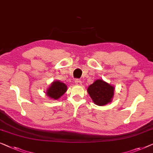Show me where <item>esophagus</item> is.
I'll list each match as a JSON object with an SVG mask.
<instances>
[{
	"mask_svg": "<svg viewBox=\"0 0 153 153\" xmlns=\"http://www.w3.org/2000/svg\"><path fill=\"white\" fill-rule=\"evenodd\" d=\"M75 84L77 85H82V81L79 79H76L75 80Z\"/></svg>",
	"mask_w": 153,
	"mask_h": 153,
	"instance_id": "esophagus-1",
	"label": "esophagus"
}]
</instances>
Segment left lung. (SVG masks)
<instances>
[{"label": "left lung", "instance_id": "1", "mask_svg": "<svg viewBox=\"0 0 153 153\" xmlns=\"http://www.w3.org/2000/svg\"><path fill=\"white\" fill-rule=\"evenodd\" d=\"M87 92L96 105L103 106L111 102L114 87L102 79H97L88 87Z\"/></svg>", "mask_w": 153, "mask_h": 153}]
</instances>
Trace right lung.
Here are the masks:
<instances>
[{
    "label": "right lung",
    "mask_w": 153,
    "mask_h": 153,
    "mask_svg": "<svg viewBox=\"0 0 153 153\" xmlns=\"http://www.w3.org/2000/svg\"><path fill=\"white\" fill-rule=\"evenodd\" d=\"M67 91V86L59 80L54 81L51 83L50 87L46 91V96L54 100H57Z\"/></svg>",
    "instance_id": "right-lung-1"
}]
</instances>
